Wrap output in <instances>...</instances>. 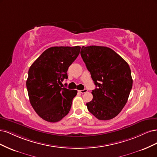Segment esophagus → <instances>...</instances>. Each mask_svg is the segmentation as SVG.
Listing matches in <instances>:
<instances>
[{
	"label": "esophagus",
	"instance_id": "esophagus-1",
	"mask_svg": "<svg viewBox=\"0 0 157 157\" xmlns=\"http://www.w3.org/2000/svg\"><path fill=\"white\" fill-rule=\"evenodd\" d=\"M79 92L80 93L83 94V93H85L87 92V89H83V90H79Z\"/></svg>",
	"mask_w": 157,
	"mask_h": 157
}]
</instances>
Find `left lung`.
<instances>
[{
  "instance_id": "left-lung-1",
  "label": "left lung",
  "mask_w": 157,
  "mask_h": 157,
  "mask_svg": "<svg viewBox=\"0 0 157 157\" xmlns=\"http://www.w3.org/2000/svg\"><path fill=\"white\" fill-rule=\"evenodd\" d=\"M81 56L96 85L87 109L99 120L116 117L127 102L132 87L129 65L108 47L83 46Z\"/></svg>"
}]
</instances>
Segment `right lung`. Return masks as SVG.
<instances>
[{
    "label": "right lung",
    "instance_id": "right-lung-1",
    "mask_svg": "<svg viewBox=\"0 0 157 157\" xmlns=\"http://www.w3.org/2000/svg\"><path fill=\"white\" fill-rule=\"evenodd\" d=\"M80 49L78 45L49 48L30 67L26 82L29 100L44 120L56 123L69 113L78 91L60 85L68 78V67Z\"/></svg>",
    "mask_w": 157,
    "mask_h": 157
}]
</instances>
